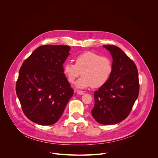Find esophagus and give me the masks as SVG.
Segmentation results:
<instances>
[{"label": "esophagus", "mask_w": 158, "mask_h": 158, "mask_svg": "<svg viewBox=\"0 0 158 158\" xmlns=\"http://www.w3.org/2000/svg\"><path fill=\"white\" fill-rule=\"evenodd\" d=\"M77 93L79 94H81V95H82V94H84V91H80V90H77Z\"/></svg>", "instance_id": "1"}]
</instances>
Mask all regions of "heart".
<instances>
[{
	"label": "heart",
	"mask_w": 158,
	"mask_h": 158,
	"mask_svg": "<svg viewBox=\"0 0 158 158\" xmlns=\"http://www.w3.org/2000/svg\"><path fill=\"white\" fill-rule=\"evenodd\" d=\"M75 64L67 62L63 66V73L70 84H73L80 75H83L76 82L78 88L93 86L98 88L106 84L113 71L110 59L93 51H85L74 59Z\"/></svg>",
	"instance_id": "1"
}]
</instances>
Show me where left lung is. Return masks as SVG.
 I'll use <instances>...</instances> for the list:
<instances>
[{
	"label": "left lung",
	"mask_w": 158,
	"mask_h": 158,
	"mask_svg": "<svg viewBox=\"0 0 158 158\" xmlns=\"http://www.w3.org/2000/svg\"><path fill=\"white\" fill-rule=\"evenodd\" d=\"M112 57L113 71L107 82L94 93L91 113L101 124H115L124 120L132 110L139 92L136 64L119 48L105 45Z\"/></svg>",
	"instance_id": "obj_1"
}]
</instances>
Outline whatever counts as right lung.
<instances>
[{
  "instance_id": "1",
  "label": "right lung",
  "mask_w": 158,
  "mask_h": 158,
  "mask_svg": "<svg viewBox=\"0 0 158 158\" xmlns=\"http://www.w3.org/2000/svg\"><path fill=\"white\" fill-rule=\"evenodd\" d=\"M71 48L44 45L22 64L15 91L26 116L40 125L58 121L74 90L63 73V64Z\"/></svg>"
}]
</instances>
